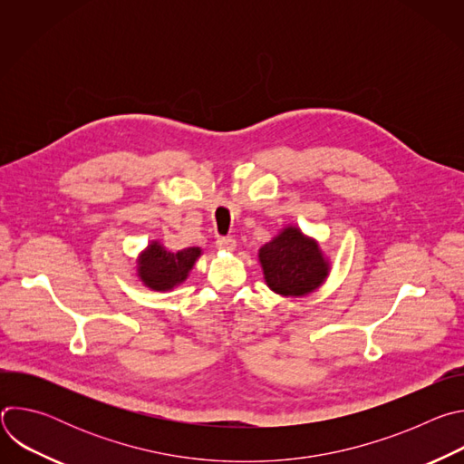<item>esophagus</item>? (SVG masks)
<instances>
[{
    "label": "esophagus",
    "instance_id": "esophagus-1",
    "mask_svg": "<svg viewBox=\"0 0 464 464\" xmlns=\"http://www.w3.org/2000/svg\"><path fill=\"white\" fill-rule=\"evenodd\" d=\"M235 246H237V242H235L233 237H218V238H217V247H218V249L233 251Z\"/></svg>",
    "mask_w": 464,
    "mask_h": 464
}]
</instances>
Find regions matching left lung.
Wrapping results in <instances>:
<instances>
[{"label":"left lung","mask_w":464,"mask_h":464,"mask_svg":"<svg viewBox=\"0 0 464 464\" xmlns=\"http://www.w3.org/2000/svg\"><path fill=\"white\" fill-rule=\"evenodd\" d=\"M266 285L290 297L314 292L328 276V262L315 240L304 237L297 227H286L258 251Z\"/></svg>","instance_id":"8db88e82"}]
</instances>
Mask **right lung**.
<instances>
[{
    "mask_svg": "<svg viewBox=\"0 0 464 464\" xmlns=\"http://www.w3.org/2000/svg\"><path fill=\"white\" fill-rule=\"evenodd\" d=\"M200 253V247H185L172 253L167 251L160 242H152L140 256L138 274L145 286L165 292L187 279Z\"/></svg>",
    "mask_w": 464,
    "mask_h": 464,
    "instance_id": "1",
    "label": "right lung"
}]
</instances>
